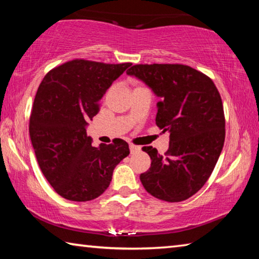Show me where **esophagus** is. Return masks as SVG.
I'll return each instance as SVG.
<instances>
[{"instance_id":"34e87169","label":"esophagus","mask_w":259,"mask_h":259,"mask_svg":"<svg viewBox=\"0 0 259 259\" xmlns=\"http://www.w3.org/2000/svg\"><path fill=\"white\" fill-rule=\"evenodd\" d=\"M129 148H130L131 153H137L140 151V147L134 145V144H129Z\"/></svg>"}]
</instances>
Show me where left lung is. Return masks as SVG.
<instances>
[{
  "label": "left lung",
  "instance_id": "obj_1",
  "mask_svg": "<svg viewBox=\"0 0 259 259\" xmlns=\"http://www.w3.org/2000/svg\"><path fill=\"white\" fill-rule=\"evenodd\" d=\"M126 74L160 98L155 122L162 133L170 134L164 155L143 147L152 163L140 182L156 199L181 202L191 198L208 181L224 146V108L216 85L181 64L134 65Z\"/></svg>",
  "mask_w": 259,
  "mask_h": 259
}]
</instances>
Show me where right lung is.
Instances as JSON below:
<instances>
[{
  "label": "right lung",
  "mask_w": 259,
  "mask_h": 259,
  "mask_svg": "<svg viewBox=\"0 0 259 259\" xmlns=\"http://www.w3.org/2000/svg\"><path fill=\"white\" fill-rule=\"evenodd\" d=\"M130 63L74 59L47 74L35 96L29 136L38 165L54 190L69 201H90L107 190L114 168L129 155L124 140L91 145L88 121Z\"/></svg>",
  "instance_id": "add662e5"
}]
</instances>
